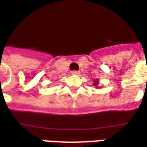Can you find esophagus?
<instances>
[{
	"label": "esophagus",
	"mask_w": 147,
	"mask_h": 147,
	"mask_svg": "<svg viewBox=\"0 0 147 147\" xmlns=\"http://www.w3.org/2000/svg\"><path fill=\"white\" fill-rule=\"evenodd\" d=\"M80 71H71V75H73V76H78V75H80Z\"/></svg>",
	"instance_id": "esophagus-1"
}]
</instances>
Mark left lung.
I'll return each mask as SVG.
<instances>
[{
    "label": "left lung",
    "mask_w": 147,
    "mask_h": 147,
    "mask_svg": "<svg viewBox=\"0 0 147 147\" xmlns=\"http://www.w3.org/2000/svg\"><path fill=\"white\" fill-rule=\"evenodd\" d=\"M94 82H93V84H92V86L93 87H95V88H98V80H94Z\"/></svg>",
    "instance_id": "obj_1"
}]
</instances>
